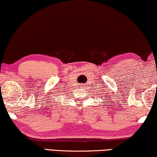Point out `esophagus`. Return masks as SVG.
<instances>
[{"mask_svg": "<svg viewBox=\"0 0 157 157\" xmlns=\"http://www.w3.org/2000/svg\"><path fill=\"white\" fill-rule=\"evenodd\" d=\"M81 86H82V88H85V84H81Z\"/></svg>", "mask_w": 157, "mask_h": 157, "instance_id": "1", "label": "esophagus"}]
</instances>
